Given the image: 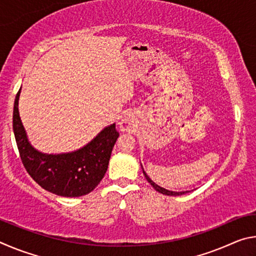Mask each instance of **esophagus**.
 I'll return each instance as SVG.
<instances>
[{
  "mask_svg": "<svg viewBox=\"0 0 256 256\" xmlns=\"http://www.w3.org/2000/svg\"><path fill=\"white\" fill-rule=\"evenodd\" d=\"M120 130H122L123 132H128V131H131L132 128H133L132 120H130L128 118H124L122 120H120Z\"/></svg>",
  "mask_w": 256,
  "mask_h": 256,
  "instance_id": "1",
  "label": "esophagus"
}]
</instances>
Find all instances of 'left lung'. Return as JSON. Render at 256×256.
<instances>
[{
  "label": "left lung",
  "mask_w": 256,
  "mask_h": 256,
  "mask_svg": "<svg viewBox=\"0 0 256 256\" xmlns=\"http://www.w3.org/2000/svg\"><path fill=\"white\" fill-rule=\"evenodd\" d=\"M141 167H142V164H141ZM142 170H144V167H142ZM144 175L146 176V180L149 182V183L152 185V188L157 190V192H159V193H162V194H164V196H182V194H185V193H188V190H183V192H174V190H166V188H160L159 185H157L154 183V182L150 178V177L146 175V172L144 170Z\"/></svg>",
  "instance_id": "obj_1"
}]
</instances>
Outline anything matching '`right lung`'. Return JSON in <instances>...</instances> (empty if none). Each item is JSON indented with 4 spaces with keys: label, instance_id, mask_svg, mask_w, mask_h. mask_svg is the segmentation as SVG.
<instances>
[{
    "label": "right lung",
    "instance_id": "right-lung-1",
    "mask_svg": "<svg viewBox=\"0 0 256 256\" xmlns=\"http://www.w3.org/2000/svg\"><path fill=\"white\" fill-rule=\"evenodd\" d=\"M14 107V132L21 160L32 180L48 192L66 198L86 196L100 183L108 168L118 132L115 123L102 130L89 144L66 154H44L34 148L19 115V97Z\"/></svg>",
    "mask_w": 256,
    "mask_h": 256
}]
</instances>
